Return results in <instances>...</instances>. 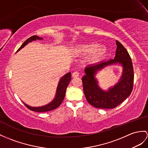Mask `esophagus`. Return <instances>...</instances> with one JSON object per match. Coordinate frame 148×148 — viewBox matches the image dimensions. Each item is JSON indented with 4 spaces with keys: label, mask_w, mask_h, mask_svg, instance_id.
<instances>
[{
    "label": "esophagus",
    "mask_w": 148,
    "mask_h": 148,
    "mask_svg": "<svg viewBox=\"0 0 148 148\" xmlns=\"http://www.w3.org/2000/svg\"><path fill=\"white\" fill-rule=\"evenodd\" d=\"M79 76V73L78 71H74L73 73H72V77H73V78H77Z\"/></svg>",
    "instance_id": "obj_1"
}]
</instances>
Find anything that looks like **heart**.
Instances as JSON below:
<instances>
[{
  "label": "heart",
  "instance_id": "heart-1",
  "mask_svg": "<svg viewBox=\"0 0 148 148\" xmlns=\"http://www.w3.org/2000/svg\"><path fill=\"white\" fill-rule=\"evenodd\" d=\"M75 51L78 54L84 56L90 55L94 60L102 59L107 53L106 47L100 46L96 42H90L88 44L82 45L77 46Z\"/></svg>",
  "mask_w": 148,
  "mask_h": 148
}]
</instances>
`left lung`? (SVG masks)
Masks as SVG:
<instances>
[{
    "instance_id": "obj_1",
    "label": "left lung",
    "mask_w": 148,
    "mask_h": 148,
    "mask_svg": "<svg viewBox=\"0 0 148 148\" xmlns=\"http://www.w3.org/2000/svg\"><path fill=\"white\" fill-rule=\"evenodd\" d=\"M116 56L106 62L91 64L85 68V75L82 77L83 88L88 102L99 109H113L121 104L130 95L134 84V70L132 60L124 46L116 41ZM121 64L123 67L120 81L109 91L100 89L95 78L97 71L114 64Z\"/></svg>"
}]
</instances>
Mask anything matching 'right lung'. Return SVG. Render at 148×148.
I'll return each mask as SVG.
<instances>
[{
	"label": "right lung",
	"instance_id": "add662e5",
	"mask_svg": "<svg viewBox=\"0 0 148 148\" xmlns=\"http://www.w3.org/2000/svg\"><path fill=\"white\" fill-rule=\"evenodd\" d=\"M36 39H38V40H41V39H42V38L38 37V36H33L30 37L29 38H28L27 40H26L24 42L23 44L21 46V47L19 49H18L17 52L19 51V50H21L22 48H23L26 45H27L29 42H32V41L36 40ZM71 77L70 72L66 73V75H64V76L60 79V80L58 83V85L55 99H54V100L51 102L47 104V105L42 106V107H31L29 106H28L25 103H24V104L27 107V109H30L32 111L38 112H48V111L53 110L54 109H56L57 107H58L61 105V103H62L63 102V100L64 98V96H65L66 88L68 84H69L70 82L71 81Z\"/></svg>",
	"mask_w": 148,
	"mask_h": 148
}]
</instances>
